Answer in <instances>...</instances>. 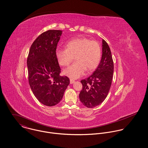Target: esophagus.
<instances>
[{"mask_svg":"<svg viewBox=\"0 0 148 148\" xmlns=\"http://www.w3.org/2000/svg\"><path fill=\"white\" fill-rule=\"evenodd\" d=\"M75 80H73V79H70V84H73L74 83H75Z\"/></svg>","mask_w":148,"mask_h":148,"instance_id":"esophagus-1","label":"esophagus"}]
</instances>
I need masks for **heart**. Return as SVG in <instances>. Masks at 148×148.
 Listing matches in <instances>:
<instances>
[{
    "instance_id": "obj_1",
    "label": "heart",
    "mask_w": 148,
    "mask_h": 148,
    "mask_svg": "<svg viewBox=\"0 0 148 148\" xmlns=\"http://www.w3.org/2000/svg\"><path fill=\"white\" fill-rule=\"evenodd\" d=\"M59 64L68 66L75 57L76 62L64 71L66 76L77 79L97 68L101 60V50L99 43L86 38H76L66 42L65 49L58 48L55 52Z\"/></svg>"
}]
</instances>
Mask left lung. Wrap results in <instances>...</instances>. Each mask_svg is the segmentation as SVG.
<instances>
[{
  "label": "left lung",
  "instance_id": "left-lung-1",
  "mask_svg": "<svg viewBox=\"0 0 148 148\" xmlns=\"http://www.w3.org/2000/svg\"><path fill=\"white\" fill-rule=\"evenodd\" d=\"M102 57L92 75L81 81L83 89L79 98L87 108L99 106L106 99L112 84L114 65L110 48L103 39Z\"/></svg>",
  "mask_w": 148,
  "mask_h": 148
}]
</instances>
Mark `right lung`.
<instances>
[{
	"label": "right lung",
	"mask_w": 148,
	"mask_h": 148,
	"mask_svg": "<svg viewBox=\"0 0 148 148\" xmlns=\"http://www.w3.org/2000/svg\"><path fill=\"white\" fill-rule=\"evenodd\" d=\"M62 34V31L53 29L42 33L31 45L27 58L31 89L36 99L48 106L60 103L69 84L68 77L60 75L55 55Z\"/></svg>",
	"instance_id": "1"
}]
</instances>
